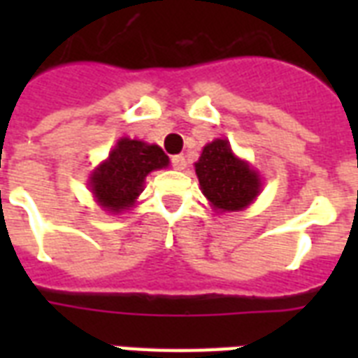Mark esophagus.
<instances>
[{
    "label": "esophagus",
    "mask_w": 358,
    "mask_h": 358,
    "mask_svg": "<svg viewBox=\"0 0 358 358\" xmlns=\"http://www.w3.org/2000/svg\"><path fill=\"white\" fill-rule=\"evenodd\" d=\"M171 165H173L176 171H184L185 165H187V162H185V157L182 156V154H176V156L171 157Z\"/></svg>",
    "instance_id": "esophagus-1"
}]
</instances>
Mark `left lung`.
I'll return each mask as SVG.
<instances>
[{
	"instance_id": "left-lung-1",
	"label": "left lung",
	"mask_w": 358,
	"mask_h": 358,
	"mask_svg": "<svg viewBox=\"0 0 358 358\" xmlns=\"http://www.w3.org/2000/svg\"><path fill=\"white\" fill-rule=\"evenodd\" d=\"M195 173L202 193L221 212L249 206L260 191L258 174L232 154L227 139H215L204 146Z\"/></svg>"
}]
</instances>
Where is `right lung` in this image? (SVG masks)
I'll use <instances>...</instances> for the list:
<instances>
[{"instance_id":"1","label":"right lung","mask_w":358,"mask_h":358,"mask_svg":"<svg viewBox=\"0 0 358 358\" xmlns=\"http://www.w3.org/2000/svg\"><path fill=\"white\" fill-rule=\"evenodd\" d=\"M169 165L167 154L157 145L124 137L109 157L92 173L91 189L108 212L119 213L134 206L143 191L146 174Z\"/></svg>"}]
</instances>
